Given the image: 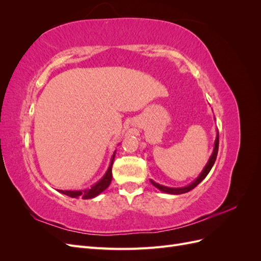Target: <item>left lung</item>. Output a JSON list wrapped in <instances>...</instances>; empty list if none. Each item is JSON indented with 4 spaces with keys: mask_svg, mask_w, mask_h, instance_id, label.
I'll use <instances>...</instances> for the list:
<instances>
[{
    "mask_svg": "<svg viewBox=\"0 0 261 261\" xmlns=\"http://www.w3.org/2000/svg\"><path fill=\"white\" fill-rule=\"evenodd\" d=\"M218 149H219V134L217 135V138H216V143H215V149H213V152H212V155L210 156V159L207 163L206 167H204L203 171L201 172V174L197 177V179L194 181V183H192L191 185H188L186 187H180V188H171V187H165V186H162L160 184L155 183V181L153 180H150L151 181V184L153 186H155L158 189H160L161 192H164V193H168V194H173V195H178V194H184V193H187L189 191H192V189H194L197 185H198L200 181L206 177L208 175V173L210 172L212 165L215 164V161L217 159V154H218Z\"/></svg>",
    "mask_w": 261,
    "mask_h": 261,
    "instance_id": "obj_1",
    "label": "left lung"
}]
</instances>
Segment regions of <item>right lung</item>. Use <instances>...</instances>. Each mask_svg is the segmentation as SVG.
Returning a JSON list of instances; mask_svg holds the SVG:
<instances>
[{"label":"right lung","mask_w":261,"mask_h":261,"mask_svg":"<svg viewBox=\"0 0 261 261\" xmlns=\"http://www.w3.org/2000/svg\"><path fill=\"white\" fill-rule=\"evenodd\" d=\"M113 159H114V155H113ZM111 180H112V162H111V165L109 167V170L107 171L106 175L91 188L86 189V191H59V192L68 197H72V198L81 197L83 199H90V198H93V197L98 196L100 193L103 192L106 188H108L109 185L111 184Z\"/></svg>","instance_id":"1"}]
</instances>
